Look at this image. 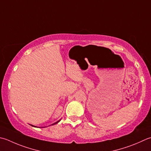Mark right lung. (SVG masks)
<instances>
[{"label":"right lung","instance_id":"add662e5","mask_svg":"<svg viewBox=\"0 0 151 151\" xmlns=\"http://www.w3.org/2000/svg\"><path fill=\"white\" fill-rule=\"evenodd\" d=\"M60 120H58V122H55V123H54V124H52V125H54V124H58L59 122H60ZM31 126H33V127H37V126H32V125H31Z\"/></svg>","mask_w":151,"mask_h":151}]
</instances>
